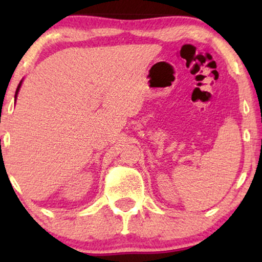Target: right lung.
<instances>
[{
	"label": "right lung",
	"mask_w": 262,
	"mask_h": 262,
	"mask_svg": "<svg viewBox=\"0 0 262 262\" xmlns=\"http://www.w3.org/2000/svg\"><path fill=\"white\" fill-rule=\"evenodd\" d=\"M21 83H23V81H20V83H19V85H17V88H16V92H15V99H16V95H17V93H19V91H20Z\"/></svg>",
	"instance_id": "right-lung-1"
}]
</instances>
